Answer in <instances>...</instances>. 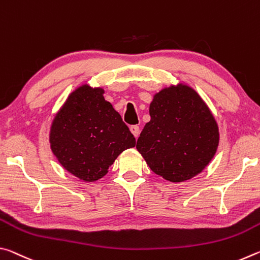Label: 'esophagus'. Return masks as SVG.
I'll return each instance as SVG.
<instances>
[{"mask_svg": "<svg viewBox=\"0 0 260 260\" xmlns=\"http://www.w3.org/2000/svg\"><path fill=\"white\" fill-rule=\"evenodd\" d=\"M129 129H131V132H132V134L134 135V138L138 139L139 135H140V128H139V126L133 125V126L129 127Z\"/></svg>", "mask_w": 260, "mask_h": 260, "instance_id": "1", "label": "esophagus"}]
</instances>
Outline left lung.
Segmentation results:
<instances>
[{
	"instance_id": "8db88e82",
	"label": "left lung",
	"mask_w": 260,
	"mask_h": 260,
	"mask_svg": "<svg viewBox=\"0 0 260 260\" xmlns=\"http://www.w3.org/2000/svg\"><path fill=\"white\" fill-rule=\"evenodd\" d=\"M147 122L136 142L153 173L170 182L199 175L219 146V127L192 87L179 82L153 95Z\"/></svg>"
}]
</instances>
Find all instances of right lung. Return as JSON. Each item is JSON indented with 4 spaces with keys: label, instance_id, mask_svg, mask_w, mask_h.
<instances>
[{
    "label": "right lung",
    "instance_id": "1",
    "mask_svg": "<svg viewBox=\"0 0 260 260\" xmlns=\"http://www.w3.org/2000/svg\"><path fill=\"white\" fill-rule=\"evenodd\" d=\"M102 87L83 83L68 96L50 126L51 151L68 172L94 182L109 172L117 157L135 147V138Z\"/></svg>",
    "mask_w": 260,
    "mask_h": 260
}]
</instances>
